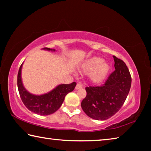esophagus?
Instances as JSON below:
<instances>
[{"mask_svg": "<svg viewBox=\"0 0 151 151\" xmlns=\"http://www.w3.org/2000/svg\"><path fill=\"white\" fill-rule=\"evenodd\" d=\"M82 87H83V85H82V84H81V83H77V85H76L75 88L76 89V90H78V89H80V88H81Z\"/></svg>", "mask_w": 151, "mask_h": 151, "instance_id": "34e87169", "label": "esophagus"}]
</instances>
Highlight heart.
I'll use <instances>...</instances> for the list:
<instances>
[{
  "label": "heart",
  "instance_id": "b5f03b06",
  "mask_svg": "<svg viewBox=\"0 0 151 151\" xmlns=\"http://www.w3.org/2000/svg\"><path fill=\"white\" fill-rule=\"evenodd\" d=\"M108 63L104 62L100 57H93L86 60L81 66V71L86 75H89L91 81L94 83L103 81L109 71Z\"/></svg>",
  "mask_w": 151,
  "mask_h": 151
}]
</instances>
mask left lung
Listing matches in <instances>:
<instances>
[{
	"mask_svg": "<svg viewBox=\"0 0 151 151\" xmlns=\"http://www.w3.org/2000/svg\"><path fill=\"white\" fill-rule=\"evenodd\" d=\"M115 70L103 85L86 87V96L81 103L91 118L104 121L118 112L126 100L131 86V76L123 61L113 56Z\"/></svg>",
	"mask_w": 151,
	"mask_h": 151,
	"instance_id": "obj_1",
	"label": "left lung"
}]
</instances>
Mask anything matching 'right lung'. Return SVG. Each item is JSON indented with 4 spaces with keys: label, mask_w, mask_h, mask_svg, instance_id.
<instances>
[{
    "label": "right lung",
    "mask_w": 151,
    "mask_h": 151,
    "mask_svg": "<svg viewBox=\"0 0 151 151\" xmlns=\"http://www.w3.org/2000/svg\"><path fill=\"white\" fill-rule=\"evenodd\" d=\"M44 50L55 51V49L45 47ZM22 66H20L17 76V86L20 96L25 106L34 113L40 115H49L54 113L62 105L65 97L75 89L76 83L59 85L49 93L41 95H35L28 92L24 87L21 78Z\"/></svg>",
    "instance_id": "right-lung-1"
}]
</instances>
